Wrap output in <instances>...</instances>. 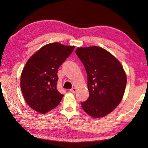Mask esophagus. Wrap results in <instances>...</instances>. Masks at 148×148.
Returning <instances> with one entry per match:
<instances>
[{"label": "esophagus", "mask_w": 148, "mask_h": 148, "mask_svg": "<svg viewBox=\"0 0 148 148\" xmlns=\"http://www.w3.org/2000/svg\"><path fill=\"white\" fill-rule=\"evenodd\" d=\"M76 88H72L71 90H70V92H71V93H75L76 92Z\"/></svg>", "instance_id": "34e87169"}]
</instances>
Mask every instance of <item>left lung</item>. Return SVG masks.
I'll return each instance as SVG.
<instances>
[{
  "label": "left lung",
  "instance_id": "left-lung-1",
  "mask_svg": "<svg viewBox=\"0 0 148 148\" xmlns=\"http://www.w3.org/2000/svg\"><path fill=\"white\" fill-rule=\"evenodd\" d=\"M76 54L86 71L90 93L87 100L81 102V107L93 118L103 117L121 101L126 74L118 60L100 47L78 48Z\"/></svg>",
  "mask_w": 148,
  "mask_h": 148
}]
</instances>
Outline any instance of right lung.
Listing matches in <instances>:
<instances>
[{"label": "right lung", "mask_w": 148, "mask_h": 148, "mask_svg": "<svg viewBox=\"0 0 148 148\" xmlns=\"http://www.w3.org/2000/svg\"><path fill=\"white\" fill-rule=\"evenodd\" d=\"M74 48L50 43L27 61L21 75L20 86L25 100L32 109L45 114L60 102L64 95L56 88L58 69Z\"/></svg>", "instance_id": "right-lung-1"}]
</instances>
